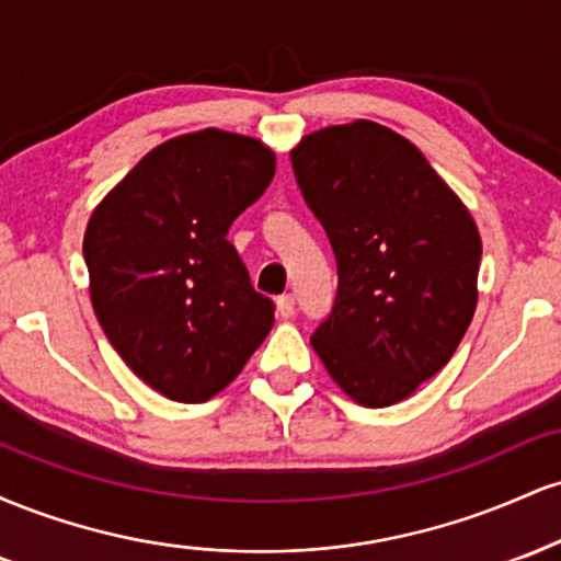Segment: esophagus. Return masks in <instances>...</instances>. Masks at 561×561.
Masks as SVG:
<instances>
[{"instance_id": "1", "label": "esophagus", "mask_w": 561, "mask_h": 561, "mask_svg": "<svg viewBox=\"0 0 561 561\" xmlns=\"http://www.w3.org/2000/svg\"><path fill=\"white\" fill-rule=\"evenodd\" d=\"M276 311H279L282 319H293L295 317V298H293V295H282V298L276 300Z\"/></svg>"}]
</instances>
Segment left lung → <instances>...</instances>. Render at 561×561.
<instances>
[{"label": "left lung", "mask_w": 561, "mask_h": 561, "mask_svg": "<svg viewBox=\"0 0 561 561\" xmlns=\"http://www.w3.org/2000/svg\"><path fill=\"white\" fill-rule=\"evenodd\" d=\"M289 160L337 261L313 351L356 403L403 401L450 362L474 317L480 231L427 158L371 121L308 134Z\"/></svg>", "instance_id": "obj_1"}]
</instances>
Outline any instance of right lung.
<instances>
[{
    "instance_id": "right-lung-1",
    "label": "right lung",
    "mask_w": 561,
    "mask_h": 561,
    "mask_svg": "<svg viewBox=\"0 0 561 561\" xmlns=\"http://www.w3.org/2000/svg\"><path fill=\"white\" fill-rule=\"evenodd\" d=\"M274 169L253 137L184 134L147 152L89 218L96 319L128 369L171 401L214 398L272 332L274 302L227 234Z\"/></svg>"
}]
</instances>
